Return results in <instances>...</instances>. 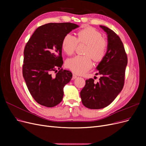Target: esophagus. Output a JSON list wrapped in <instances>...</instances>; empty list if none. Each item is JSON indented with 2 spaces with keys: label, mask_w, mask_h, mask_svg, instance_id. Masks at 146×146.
<instances>
[{
  "label": "esophagus",
  "mask_w": 146,
  "mask_h": 146,
  "mask_svg": "<svg viewBox=\"0 0 146 146\" xmlns=\"http://www.w3.org/2000/svg\"><path fill=\"white\" fill-rule=\"evenodd\" d=\"M77 78H78V76H76V74H73V77H72V79H76Z\"/></svg>",
  "instance_id": "obj_1"
}]
</instances>
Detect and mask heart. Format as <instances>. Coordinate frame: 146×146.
<instances>
[{"instance_id":"1","label":"heart","mask_w":146,"mask_h":146,"mask_svg":"<svg viewBox=\"0 0 146 146\" xmlns=\"http://www.w3.org/2000/svg\"><path fill=\"white\" fill-rule=\"evenodd\" d=\"M78 42L87 44L85 53L89 56H76L68 58L66 66L74 73L82 74L92 67L93 63L89 55L96 61L103 59L106 54L108 43L100 33L93 28L88 27L79 31L77 38L71 34L64 36L62 42L64 51L68 55L72 54Z\"/></svg>"}]
</instances>
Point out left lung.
<instances>
[{
    "label": "left lung",
    "mask_w": 146,
    "mask_h": 146,
    "mask_svg": "<svg viewBox=\"0 0 146 146\" xmlns=\"http://www.w3.org/2000/svg\"><path fill=\"white\" fill-rule=\"evenodd\" d=\"M107 34L108 47L106 54L96 67L102 76L97 83L93 79L86 80L80 92L83 105L89 109H102L113 102L124 84L127 56L120 38L108 27L100 25Z\"/></svg>",
    "instance_id": "8db88e82"
}]
</instances>
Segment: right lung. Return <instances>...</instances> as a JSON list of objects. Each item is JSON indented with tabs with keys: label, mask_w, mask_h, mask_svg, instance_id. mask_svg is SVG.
I'll use <instances>...</instances> for the list:
<instances>
[{
	"label": "right lung",
	"mask_w": 146,
	"mask_h": 146,
	"mask_svg": "<svg viewBox=\"0 0 146 146\" xmlns=\"http://www.w3.org/2000/svg\"><path fill=\"white\" fill-rule=\"evenodd\" d=\"M79 25L70 22L49 23L38 27L29 38L24 51L22 73L35 101L47 107L62 101L63 88L72 73L62 70V42L64 36ZM58 68L56 76L51 73Z\"/></svg>",
	"instance_id": "obj_1"
}]
</instances>
